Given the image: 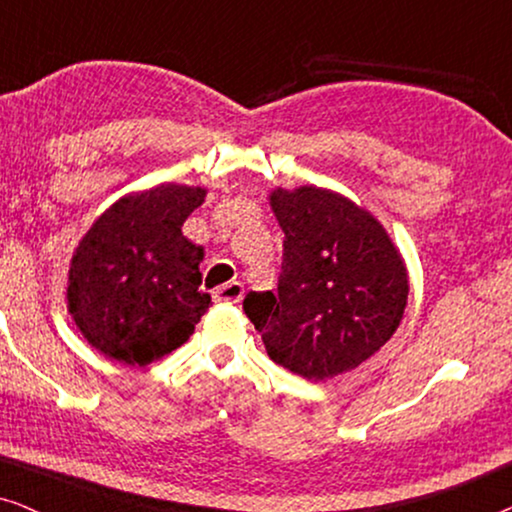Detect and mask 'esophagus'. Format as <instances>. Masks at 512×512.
<instances>
[{
  "instance_id": "obj_1",
  "label": "esophagus",
  "mask_w": 512,
  "mask_h": 512,
  "mask_svg": "<svg viewBox=\"0 0 512 512\" xmlns=\"http://www.w3.org/2000/svg\"><path fill=\"white\" fill-rule=\"evenodd\" d=\"M244 298V286L240 282H228L214 291V300L219 303H240Z\"/></svg>"
}]
</instances>
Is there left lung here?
<instances>
[{"instance_id":"obj_1","label":"left lung","mask_w":512,"mask_h":512,"mask_svg":"<svg viewBox=\"0 0 512 512\" xmlns=\"http://www.w3.org/2000/svg\"><path fill=\"white\" fill-rule=\"evenodd\" d=\"M284 233L277 293H249L244 312L268 356L305 380L370 359L401 324L408 275L384 228L352 200L317 186L270 195Z\"/></svg>"}]
</instances>
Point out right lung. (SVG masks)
<instances>
[{
  "label": "right lung",
  "instance_id": "add662e5",
  "mask_svg": "<svg viewBox=\"0 0 512 512\" xmlns=\"http://www.w3.org/2000/svg\"><path fill=\"white\" fill-rule=\"evenodd\" d=\"M202 188L163 184L118 200L83 237L69 268V312L90 345L128 366L188 340L212 296L200 293L202 249L181 226Z\"/></svg>",
  "mask_w": 512,
  "mask_h": 512
}]
</instances>
